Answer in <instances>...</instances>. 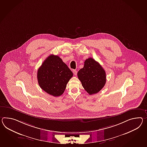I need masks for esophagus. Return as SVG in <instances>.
Returning <instances> with one entry per match:
<instances>
[{
    "label": "esophagus",
    "mask_w": 147,
    "mask_h": 147,
    "mask_svg": "<svg viewBox=\"0 0 147 147\" xmlns=\"http://www.w3.org/2000/svg\"><path fill=\"white\" fill-rule=\"evenodd\" d=\"M73 74H74V75H77V73H78V72H77V71H76V70H75V69H74V70L73 71Z\"/></svg>",
    "instance_id": "34e87169"
}]
</instances>
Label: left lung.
<instances>
[{
    "label": "left lung",
    "mask_w": 147,
    "mask_h": 147,
    "mask_svg": "<svg viewBox=\"0 0 147 147\" xmlns=\"http://www.w3.org/2000/svg\"><path fill=\"white\" fill-rule=\"evenodd\" d=\"M78 76L84 89L90 95L99 92L106 82L104 68L92 58L85 61L83 67L78 73Z\"/></svg>",
    "instance_id": "1"
}]
</instances>
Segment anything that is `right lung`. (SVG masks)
Returning a JSON list of instances; mask_svg holds the SVG:
<instances>
[{
    "label": "right lung",
    "instance_id": "1",
    "mask_svg": "<svg viewBox=\"0 0 147 147\" xmlns=\"http://www.w3.org/2000/svg\"><path fill=\"white\" fill-rule=\"evenodd\" d=\"M73 73L58 56L50 55L43 61L37 72L40 88L54 97L64 93Z\"/></svg>",
    "mask_w": 147,
    "mask_h": 147
}]
</instances>
